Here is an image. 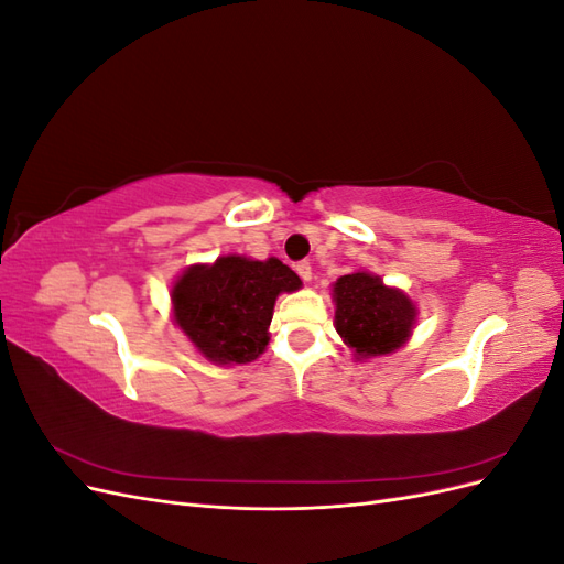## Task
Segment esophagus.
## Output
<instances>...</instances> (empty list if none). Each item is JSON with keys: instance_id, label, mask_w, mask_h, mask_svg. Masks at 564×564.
Segmentation results:
<instances>
[{"instance_id": "esophagus-1", "label": "esophagus", "mask_w": 564, "mask_h": 564, "mask_svg": "<svg viewBox=\"0 0 564 564\" xmlns=\"http://www.w3.org/2000/svg\"><path fill=\"white\" fill-rule=\"evenodd\" d=\"M296 272L301 275V280L311 282V278H313V268H311V263H308V261H301V263H296Z\"/></svg>"}]
</instances>
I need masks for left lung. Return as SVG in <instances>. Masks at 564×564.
I'll return each instance as SVG.
<instances>
[{"label": "left lung", "mask_w": 564, "mask_h": 564, "mask_svg": "<svg viewBox=\"0 0 564 564\" xmlns=\"http://www.w3.org/2000/svg\"><path fill=\"white\" fill-rule=\"evenodd\" d=\"M332 301L334 327L357 362L400 350L416 327V303L362 268L332 284Z\"/></svg>", "instance_id": "obj_1"}]
</instances>
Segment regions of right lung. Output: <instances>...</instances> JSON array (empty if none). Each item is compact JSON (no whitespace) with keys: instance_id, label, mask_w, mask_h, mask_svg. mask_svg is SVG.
<instances>
[{"instance_id":"add662e5","label":"right lung","mask_w":564,"mask_h":564,"mask_svg":"<svg viewBox=\"0 0 564 564\" xmlns=\"http://www.w3.org/2000/svg\"><path fill=\"white\" fill-rule=\"evenodd\" d=\"M303 286L275 256L240 253L185 268L172 286V317L195 350L214 365H249L270 344V319L280 294Z\"/></svg>"}]
</instances>
